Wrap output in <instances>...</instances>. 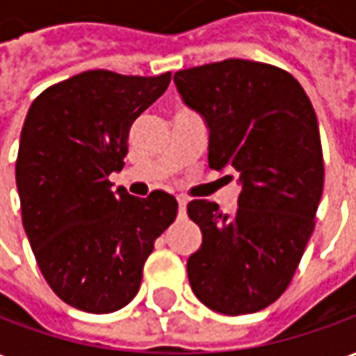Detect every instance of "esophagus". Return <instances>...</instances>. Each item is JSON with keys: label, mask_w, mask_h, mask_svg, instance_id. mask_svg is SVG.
I'll return each mask as SVG.
<instances>
[{"label": "esophagus", "mask_w": 356, "mask_h": 356, "mask_svg": "<svg viewBox=\"0 0 356 356\" xmlns=\"http://www.w3.org/2000/svg\"><path fill=\"white\" fill-rule=\"evenodd\" d=\"M177 202H179V216H183L185 213V208H186V198L185 196H177Z\"/></svg>", "instance_id": "obj_1"}]
</instances>
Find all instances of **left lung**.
I'll return each mask as SVG.
<instances>
[{"instance_id":"1","label":"left lung","mask_w":356,"mask_h":356,"mask_svg":"<svg viewBox=\"0 0 356 356\" xmlns=\"http://www.w3.org/2000/svg\"><path fill=\"white\" fill-rule=\"evenodd\" d=\"M173 81L208 125L209 168L236 171L242 185L231 216L216 202L186 206L202 231L188 282L211 311L257 313L288 288L313 234L324 186L313 104L291 74L244 58L179 70Z\"/></svg>"}]
</instances>
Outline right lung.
I'll return each instance as SVG.
<instances>
[{"label":"right lung","instance_id":"add662e5","mask_svg":"<svg viewBox=\"0 0 356 356\" xmlns=\"http://www.w3.org/2000/svg\"><path fill=\"white\" fill-rule=\"evenodd\" d=\"M170 81L171 72L88 70L47 88L28 110L15 168L22 225L51 290L80 311L127 305L154 240L177 217L171 194L137 198L108 181L124 168L133 122Z\"/></svg>","mask_w":356,"mask_h":356}]
</instances>
